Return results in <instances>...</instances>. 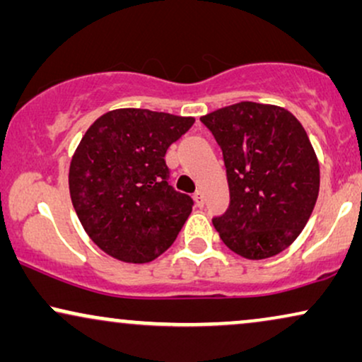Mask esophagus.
Masks as SVG:
<instances>
[{
  "instance_id": "obj_1",
  "label": "esophagus",
  "mask_w": 362,
  "mask_h": 362,
  "mask_svg": "<svg viewBox=\"0 0 362 362\" xmlns=\"http://www.w3.org/2000/svg\"><path fill=\"white\" fill-rule=\"evenodd\" d=\"M194 200H195V204H197V207H204V204H205V199H204V194L202 192H195L194 194Z\"/></svg>"
}]
</instances>
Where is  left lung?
Listing matches in <instances>:
<instances>
[{
  "label": "left lung",
  "instance_id": "left-lung-1",
  "mask_svg": "<svg viewBox=\"0 0 362 362\" xmlns=\"http://www.w3.org/2000/svg\"><path fill=\"white\" fill-rule=\"evenodd\" d=\"M221 145L230 205L214 218L228 249L250 260L287 249L308 223L321 172L300 122L277 105L240 102L204 115Z\"/></svg>",
  "mask_w": 362,
  "mask_h": 362
}]
</instances>
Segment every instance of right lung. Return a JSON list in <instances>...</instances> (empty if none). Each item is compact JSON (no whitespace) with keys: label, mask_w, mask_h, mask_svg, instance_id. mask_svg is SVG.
<instances>
[{"label":"right lung","mask_w":362,"mask_h":362,"mask_svg":"<svg viewBox=\"0 0 362 362\" xmlns=\"http://www.w3.org/2000/svg\"><path fill=\"white\" fill-rule=\"evenodd\" d=\"M194 122L118 108L85 132L71 157L68 185L81 226L103 252L145 264L177 239L194 200L168 185L165 153Z\"/></svg>","instance_id":"1"}]
</instances>
